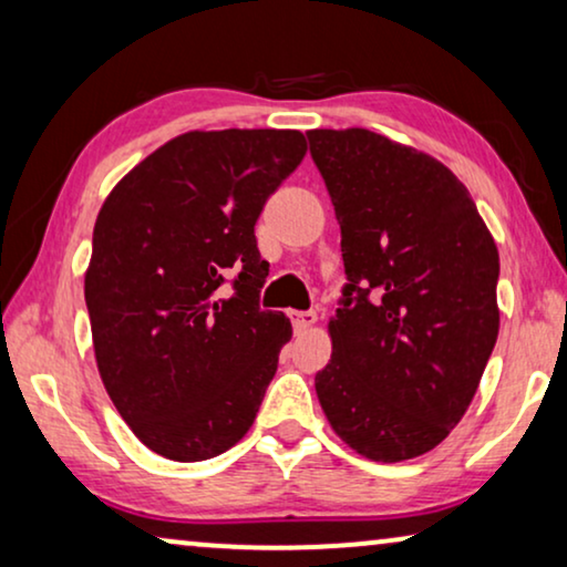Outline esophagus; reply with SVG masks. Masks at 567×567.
Here are the masks:
<instances>
[{
  "label": "esophagus",
  "instance_id": "1",
  "mask_svg": "<svg viewBox=\"0 0 567 567\" xmlns=\"http://www.w3.org/2000/svg\"><path fill=\"white\" fill-rule=\"evenodd\" d=\"M290 318H292V329L298 333L313 329L316 321H318V316L313 313V310H306V313H302V310H292Z\"/></svg>",
  "mask_w": 567,
  "mask_h": 567
}]
</instances>
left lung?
I'll return each mask as SVG.
<instances>
[{
  "label": "left lung",
  "mask_w": 567,
  "mask_h": 567,
  "mask_svg": "<svg viewBox=\"0 0 567 567\" xmlns=\"http://www.w3.org/2000/svg\"><path fill=\"white\" fill-rule=\"evenodd\" d=\"M341 226L347 287L316 393L374 462L426 454L460 424L498 339V249L442 162L367 127L308 131Z\"/></svg>",
  "instance_id": "8db88e82"
}]
</instances>
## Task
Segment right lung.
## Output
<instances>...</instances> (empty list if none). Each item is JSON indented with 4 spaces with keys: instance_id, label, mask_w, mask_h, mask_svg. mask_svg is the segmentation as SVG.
I'll return each instance as SVG.
<instances>
[{
    "instance_id": "add662e5",
    "label": "right lung",
    "mask_w": 567,
    "mask_h": 567,
    "mask_svg": "<svg viewBox=\"0 0 567 567\" xmlns=\"http://www.w3.org/2000/svg\"><path fill=\"white\" fill-rule=\"evenodd\" d=\"M306 151L300 131H189L100 207L84 272L94 360L131 432L166 460H210L257 419L292 326L259 310L269 265L254 226ZM226 268L239 280L218 299Z\"/></svg>"
}]
</instances>
